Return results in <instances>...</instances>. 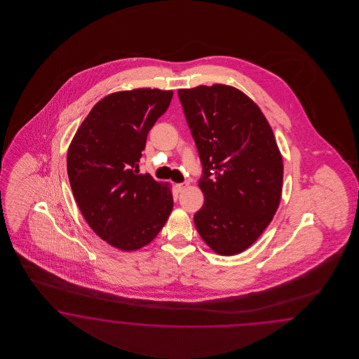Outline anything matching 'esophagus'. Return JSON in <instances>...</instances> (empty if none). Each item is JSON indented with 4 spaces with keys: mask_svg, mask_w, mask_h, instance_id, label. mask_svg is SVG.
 <instances>
[{
    "mask_svg": "<svg viewBox=\"0 0 359 359\" xmlns=\"http://www.w3.org/2000/svg\"><path fill=\"white\" fill-rule=\"evenodd\" d=\"M189 185V182L188 180H185L183 183H179V184H176V188H177V191H184L185 188Z\"/></svg>",
    "mask_w": 359,
    "mask_h": 359,
    "instance_id": "obj_1",
    "label": "esophagus"
}]
</instances>
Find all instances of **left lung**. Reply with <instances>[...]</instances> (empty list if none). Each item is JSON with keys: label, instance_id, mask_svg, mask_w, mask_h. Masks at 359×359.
Returning a JSON list of instances; mask_svg holds the SVG:
<instances>
[{"label": "left lung", "instance_id": "8db88e82", "mask_svg": "<svg viewBox=\"0 0 359 359\" xmlns=\"http://www.w3.org/2000/svg\"><path fill=\"white\" fill-rule=\"evenodd\" d=\"M203 164L196 212L198 234L213 251L236 255L269 226L282 197L283 161L271 126L257 104L236 88L179 89Z\"/></svg>", "mask_w": 359, "mask_h": 359}]
</instances>
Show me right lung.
I'll list each match as a JSON object with an SVG mask.
<instances>
[{
  "label": "right lung",
  "mask_w": 359,
  "mask_h": 359,
  "mask_svg": "<svg viewBox=\"0 0 359 359\" xmlns=\"http://www.w3.org/2000/svg\"><path fill=\"white\" fill-rule=\"evenodd\" d=\"M172 95L150 88L111 93L69 144L67 172L77 207L98 237L120 250L150 243L174 207L168 184L138 170L147 134Z\"/></svg>",
  "instance_id": "right-lung-1"
}]
</instances>
